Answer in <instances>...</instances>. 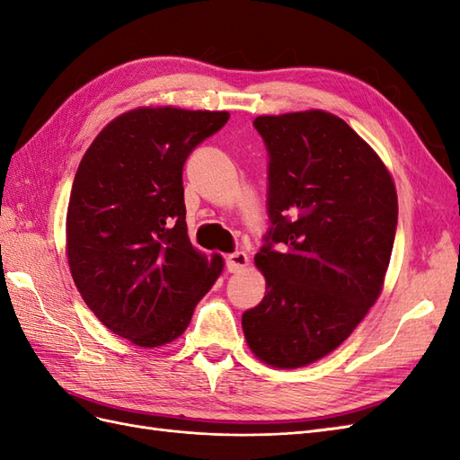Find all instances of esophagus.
I'll return each mask as SVG.
<instances>
[{
	"label": "esophagus",
	"instance_id": "esophagus-1",
	"mask_svg": "<svg viewBox=\"0 0 460 460\" xmlns=\"http://www.w3.org/2000/svg\"><path fill=\"white\" fill-rule=\"evenodd\" d=\"M247 264H249V259H247V255L243 252H235V253H230L226 257V269H228V272H240V270H243L247 267Z\"/></svg>",
	"mask_w": 460,
	"mask_h": 460
}]
</instances>
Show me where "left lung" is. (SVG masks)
I'll list each match as a JSON object with an SVG mask.
<instances>
[{
	"instance_id": "1",
	"label": "left lung",
	"mask_w": 460,
	"mask_h": 460,
	"mask_svg": "<svg viewBox=\"0 0 460 460\" xmlns=\"http://www.w3.org/2000/svg\"><path fill=\"white\" fill-rule=\"evenodd\" d=\"M253 124L270 155L272 228L255 255L267 294L242 326L264 365L301 368L338 349L380 297L397 191L378 153L328 111Z\"/></svg>"
}]
</instances>
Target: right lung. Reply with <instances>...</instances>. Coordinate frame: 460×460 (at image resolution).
I'll return each instance as SVG.
<instances>
[{"instance_id": "1", "label": "right lung", "mask_w": 460, "mask_h": 460, "mask_svg": "<svg viewBox=\"0 0 460 460\" xmlns=\"http://www.w3.org/2000/svg\"><path fill=\"white\" fill-rule=\"evenodd\" d=\"M228 111L144 105L111 120L82 157L66 208V261L100 323L137 347L182 336L225 269L191 245L182 169Z\"/></svg>"}]
</instances>
